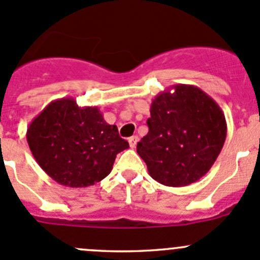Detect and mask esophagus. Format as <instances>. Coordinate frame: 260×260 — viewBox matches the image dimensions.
I'll return each instance as SVG.
<instances>
[{"instance_id":"1","label":"esophagus","mask_w":260,"mask_h":260,"mask_svg":"<svg viewBox=\"0 0 260 260\" xmlns=\"http://www.w3.org/2000/svg\"><path fill=\"white\" fill-rule=\"evenodd\" d=\"M128 142H129L131 148H135L136 145H137V142H138V137L137 136H132V137L128 138Z\"/></svg>"}]
</instances>
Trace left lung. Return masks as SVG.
Listing matches in <instances>:
<instances>
[{
	"label": "left lung",
	"instance_id": "8db88e82",
	"mask_svg": "<svg viewBox=\"0 0 260 260\" xmlns=\"http://www.w3.org/2000/svg\"><path fill=\"white\" fill-rule=\"evenodd\" d=\"M171 89L152 101L149 131L138 142L137 153L152 179L182 187L200 180L216 161L226 120L216 102L198 86L177 84Z\"/></svg>",
	"mask_w": 260,
	"mask_h": 260
}]
</instances>
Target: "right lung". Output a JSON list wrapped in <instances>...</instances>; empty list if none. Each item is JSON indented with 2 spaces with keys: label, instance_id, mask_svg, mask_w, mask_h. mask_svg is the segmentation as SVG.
<instances>
[{
  "label": "right lung",
  "instance_id": "1",
  "mask_svg": "<svg viewBox=\"0 0 260 260\" xmlns=\"http://www.w3.org/2000/svg\"><path fill=\"white\" fill-rule=\"evenodd\" d=\"M39 166L57 183L86 187L111 174L127 141L104 120L98 107H79L73 98L51 102L26 133Z\"/></svg>",
  "mask_w": 260,
  "mask_h": 260
}]
</instances>
